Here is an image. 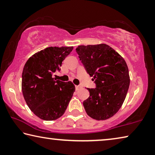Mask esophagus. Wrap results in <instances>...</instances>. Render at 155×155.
Returning <instances> with one entry per match:
<instances>
[{
	"mask_svg": "<svg viewBox=\"0 0 155 155\" xmlns=\"http://www.w3.org/2000/svg\"><path fill=\"white\" fill-rule=\"evenodd\" d=\"M75 87H76V90H77V91H78L81 88V87L79 85H76Z\"/></svg>",
	"mask_w": 155,
	"mask_h": 155,
	"instance_id": "1",
	"label": "esophagus"
}]
</instances>
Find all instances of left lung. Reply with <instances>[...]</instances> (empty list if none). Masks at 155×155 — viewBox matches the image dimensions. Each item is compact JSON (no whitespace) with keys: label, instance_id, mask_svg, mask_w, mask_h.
<instances>
[{"label":"left lung","instance_id":"8db88e82","mask_svg":"<svg viewBox=\"0 0 155 155\" xmlns=\"http://www.w3.org/2000/svg\"><path fill=\"white\" fill-rule=\"evenodd\" d=\"M87 72L95 81L96 87L83 101L89 116L105 120L121 108L130 85L128 68L124 58L105 44L78 46L76 48Z\"/></svg>","mask_w":155,"mask_h":155}]
</instances>
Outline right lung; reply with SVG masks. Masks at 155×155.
<instances>
[{
    "label": "right lung",
    "instance_id": "right-lung-1",
    "mask_svg": "<svg viewBox=\"0 0 155 155\" xmlns=\"http://www.w3.org/2000/svg\"><path fill=\"white\" fill-rule=\"evenodd\" d=\"M72 50L73 46L48 47L31 56L23 68V96L31 111L41 120L52 121L62 116L74 92L71 81L52 77Z\"/></svg>",
    "mask_w": 155,
    "mask_h": 155
}]
</instances>
